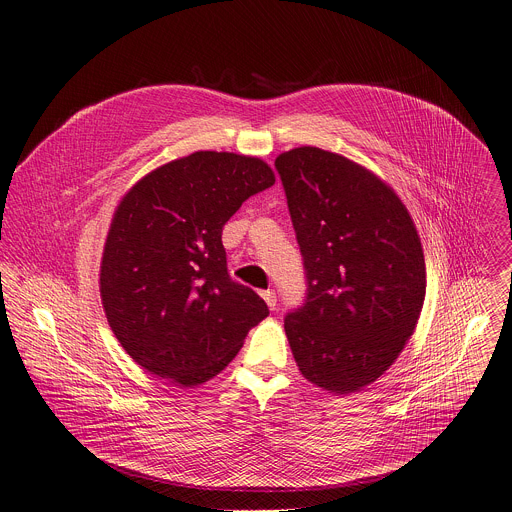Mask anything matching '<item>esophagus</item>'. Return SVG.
Masks as SVG:
<instances>
[{
	"mask_svg": "<svg viewBox=\"0 0 512 512\" xmlns=\"http://www.w3.org/2000/svg\"><path fill=\"white\" fill-rule=\"evenodd\" d=\"M261 298L267 302L269 310H275V306H277V298H275V291H273V289H265V291H261Z\"/></svg>",
	"mask_w": 512,
	"mask_h": 512,
	"instance_id": "1",
	"label": "esophagus"
}]
</instances>
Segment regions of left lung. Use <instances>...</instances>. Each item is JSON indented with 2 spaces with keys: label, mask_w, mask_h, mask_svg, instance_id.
<instances>
[{
  "label": "left lung",
  "mask_w": 512,
  "mask_h": 512,
  "mask_svg": "<svg viewBox=\"0 0 512 512\" xmlns=\"http://www.w3.org/2000/svg\"><path fill=\"white\" fill-rule=\"evenodd\" d=\"M306 269L285 334L314 385L346 395L375 383L405 348L425 300V259L401 198L371 170L320 150L277 156Z\"/></svg>",
  "instance_id": "obj_1"
}]
</instances>
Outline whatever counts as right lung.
<instances>
[{
	"label": "right lung",
	"mask_w": 512,
	"mask_h": 512,
	"mask_svg": "<svg viewBox=\"0 0 512 512\" xmlns=\"http://www.w3.org/2000/svg\"><path fill=\"white\" fill-rule=\"evenodd\" d=\"M275 184L259 158L194 152L143 176L119 202L101 261V300L125 352L194 387L216 377L267 304L231 279L223 227Z\"/></svg>",
	"instance_id": "right-lung-1"
}]
</instances>
